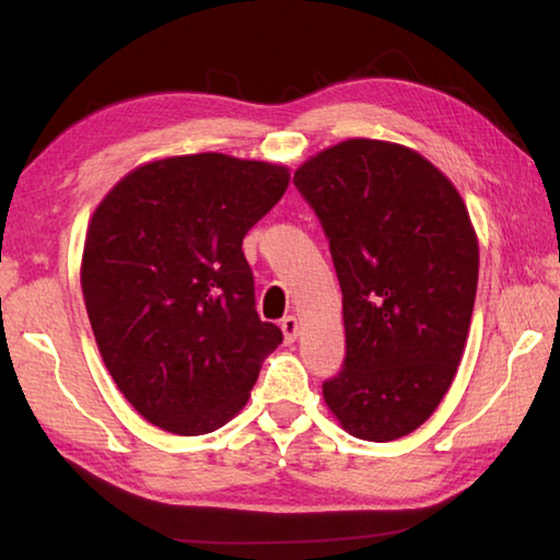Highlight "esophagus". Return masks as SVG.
I'll list each match as a JSON object with an SVG mask.
<instances>
[{"instance_id": "34e87169", "label": "esophagus", "mask_w": 560, "mask_h": 560, "mask_svg": "<svg viewBox=\"0 0 560 560\" xmlns=\"http://www.w3.org/2000/svg\"><path fill=\"white\" fill-rule=\"evenodd\" d=\"M281 330H283V340H287V343H293V340H296V336H299V330H301L296 316L281 318Z\"/></svg>"}]
</instances>
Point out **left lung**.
Returning <instances> with one entry per match:
<instances>
[{
    "instance_id": "left-lung-1",
    "label": "left lung",
    "mask_w": 560,
    "mask_h": 560,
    "mask_svg": "<svg viewBox=\"0 0 560 560\" xmlns=\"http://www.w3.org/2000/svg\"><path fill=\"white\" fill-rule=\"evenodd\" d=\"M293 185L343 291L346 360L324 400L353 438L400 440L438 410L467 346L479 279L467 205L428 158L371 138L320 150Z\"/></svg>"
}]
</instances>
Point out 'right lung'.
Masks as SVG:
<instances>
[{"mask_svg": "<svg viewBox=\"0 0 560 560\" xmlns=\"http://www.w3.org/2000/svg\"><path fill=\"white\" fill-rule=\"evenodd\" d=\"M289 179L261 160L175 155L132 170L93 212L81 259L93 336L118 390L155 428H222L283 340L254 308L242 240Z\"/></svg>", "mask_w": 560, "mask_h": 560, "instance_id": "1", "label": "right lung"}]
</instances>
